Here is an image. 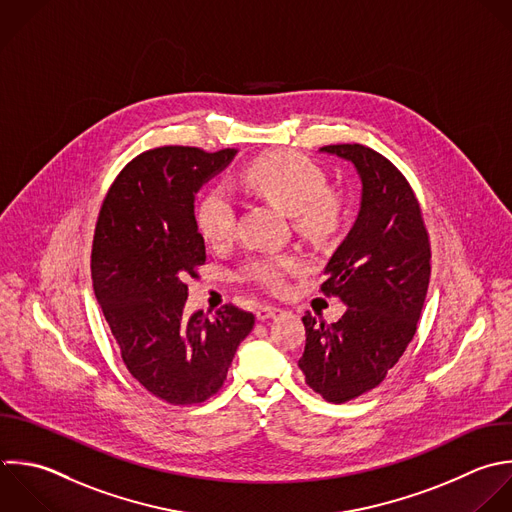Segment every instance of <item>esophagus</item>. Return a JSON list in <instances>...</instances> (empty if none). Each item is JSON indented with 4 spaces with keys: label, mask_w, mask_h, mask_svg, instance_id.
<instances>
[{
    "label": "esophagus",
    "mask_w": 512,
    "mask_h": 512,
    "mask_svg": "<svg viewBox=\"0 0 512 512\" xmlns=\"http://www.w3.org/2000/svg\"><path fill=\"white\" fill-rule=\"evenodd\" d=\"M278 312H282L278 306L260 304V306L256 308V318H258V320H270V318H274Z\"/></svg>",
    "instance_id": "1"
}]
</instances>
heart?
<instances>
[{
	"label": "heart",
	"instance_id": "b5f03b06",
	"mask_svg": "<svg viewBox=\"0 0 512 512\" xmlns=\"http://www.w3.org/2000/svg\"><path fill=\"white\" fill-rule=\"evenodd\" d=\"M244 184L268 202L290 212L296 228L314 240L334 238L346 220L342 190L326 186L324 170L300 152H272L250 162L242 172ZM196 228L206 244L218 248L230 242L236 228V208L224 188L208 190L196 206ZM300 268L292 254L248 258L240 276L256 286L278 292L286 276Z\"/></svg>",
	"mask_w": 512,
	"mask_h": 512
}]
</instances>
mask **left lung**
Listing matches in <instances>:
<instances>
[{
    "label": "left lung",
    "instance_id": "1",
    "mask_svg": "<svg viewBox=\"0 0 512 512\" xmlns=\"http://www.w3.org/2000/svg\"><path fill=\"white\" fill-rule=\"evenodd\" d=\"M322 152L350 160L362 204L346 240L324 268L320 290L346 302L338 322L302 318L298 366L324 400L342 404L376 388L410 344L430 282V238L414 190L382 154L362 144Z\"/></svg>",
    "mask_w": 512,
    "mask_h": 512
}]
</instances>
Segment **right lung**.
<instances>
[{"instance_id":"obj_1","label":"right lung","mask_w":512,"mask_h":512,"mask_svg":"<svg viewBox=\"0 0 512 512\" xmlns=\"http://www.w3.org/2000/svg\"><path fill=\"white\" fill-rule=\"evenodd\" d=\"M236 150L162 146L136 156L110 186L94 232L92 280L120 356L156 398L188 406L214 396L254 314L224 304L184 316L188 278L206 264L194 194Z\"/></svg>"}]
</instances>
